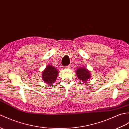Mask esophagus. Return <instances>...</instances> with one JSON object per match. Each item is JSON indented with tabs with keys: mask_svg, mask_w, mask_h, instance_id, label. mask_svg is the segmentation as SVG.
<instances>
[{
	"mask_svg": "<svg viewBox=\"0 0 129 129\" xmlns=\"http://www.w3.org/2000/svg\"><path fill=\"white\" fill-rule=\"evenodd\" d=\"M70 68H71V65H69L67 66V67H64V68L66 69H70Z\"/></svg>",
	"mask_w": 129,
	"mask_h": 129,
	"instance_id": "esophagus-1",
	"label": "esophagus"
}]
</instances>
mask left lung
Returning a JSON list of instances; mask_svg holds the SVG:
<instances>
[{
    "mask_svg": "<svg viewBox=\"0 0 129 129\" xmlns=\"http://www.w3.org/2000/svg\"><path fill=\"white\" fill-rule=\"evenodd\" d=\"M76 73L79 80H81L83 83L86 82L91 77L90 72L84 67L79 68L76 70Z\"/></svg>",
    "mask_w": 129,
    "mask_h": 129,
    "instance_id": "obj_1",
    "label": "left lung"
}]
</instances>
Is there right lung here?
Wrapping results in <instances>:
<instances>
[{
	"label": "right lung",
	"instance_id": "1",
	"mask_svg": "<svg viewBox=\"0 0 129 129\" xmlns=\"http://www.w3.org/2000/svg\"><path fill=\"white\" fill-rule=\"evenodd\" d=\"M58 74V71L56 68L53 65H48L42 73V79L44 82L52 85L56 80Z\"/></svg>",
	"mask_w": 129,
	"mask_h": 129
}]
</instances>
